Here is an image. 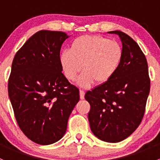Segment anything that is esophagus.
Instances as JSON below:
<instances>
[{"instance_id": "esophagus-1", "label": "esophagus", "mask_w": 160, "mask_h": 160, "mask_svg": "<svg viewBox=\"0 0 160 160\" xmlns=\"http://www.w3.org/2000/svg\"><path fill=\"white\" fill-rule=\"evenodd\" d=\"M84 95H85V92L83 91V90H80V99H81V100L84 99Z\"/></svg>"}]
</instances>
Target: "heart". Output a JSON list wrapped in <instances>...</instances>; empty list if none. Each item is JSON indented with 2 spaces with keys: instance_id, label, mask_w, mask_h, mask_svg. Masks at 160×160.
Listing matches in <instances>:
<instances>
[{
  "instance_id": "obj_1",
  "label": "heart",
  "mask_w": 160,
  "mask_h": 160,
  "mask_svg": "<svg viewBox=\"0 0 160 160\" xmlns=\"http://www.w3.org/2000/svg\"><path fill=\"white\" fill-rule=\"evenodd\" d=\"M123 49L118 42L101 35H85L75 38L70 50L62 52L59 63L67 80L74 81L82 70L79 86L88 88L97 82L104 84L118 70Z\"/></svg>"
}]
</instances>
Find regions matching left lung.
<instances>
[{
  "instance_id": "1",
  "label": "left lung",
  "mask_w": 160,
  "mask_h": 160,
  "mask_svg": "<svg viewBox=\"0 0 160 160\" xmlns=\"http://www.w3.org/2000/svg\"><path fill=\"white\" fill-rule=\"evenodd\" d=\"M123 59L114 77L88 90L85 99L90 110V129L99 139L118 142L132 135L141 123L150 90L148 63L138 45L121 31Z\"/></svg>"
}]
</instances>
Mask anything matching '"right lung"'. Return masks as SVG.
<instances>
[{"instance_id":"right-lung-1","label":"right lung","mask_w":160,"mask_h":160,"mask_svg":"<svg viewBox=\"0 0 160 160\" xmlns=\"http://www.w3.org/2000/svg\"><path fill=\"white\" fill-rule=\"evenodd\" d=\"M65 32L42 30L14 56L8 95L19 128L34 142L49 145L65 134L79 89L62 74L59 52Z\"/></svg>"}]
</instances>
